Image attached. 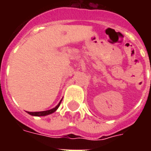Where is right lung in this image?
Wrapping results in <instances>:
<instances>
[{"label":"right lung","instance_id":"add662e5","mask_svg":"<svg viewBox=\"0 0 151 151\" xmlns=\"http://www.w3.org/2000/svg\"><path fill=\"white\" fill-rule=\"evenodd\" d=\"M62 101V99L60 101V103L56 105L55 108H52L50 110H47V111H35V112H31V111H27L28 114H30L31 116H47V115H50V114L53 113L57 110V108H59L60 105V103Z\"/></svg>","mask_w":151,"mask_h":151}]
</instances>
